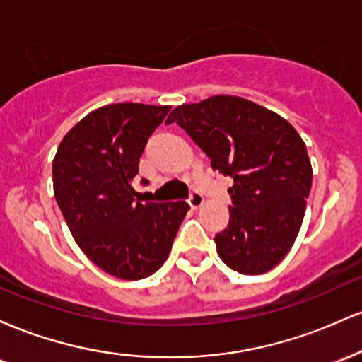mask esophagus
Listing matches in <instances>:
<instances>
[{"label": "esophagus", "mask_w": 362, "mask_h": 362, "mask_svg": "<svg viewBox=\"0 0 362 362\" xmlns=\"http://www.w3.org/2000/svg\"><path fill=\"white\" fill-rule=\"evenodd\" d=\"M189 204L192 209H199V207L204 204V197H202L199 192H192L189 197Z\"/></svg>", "instance_id": "obj_1"}]
</instances>
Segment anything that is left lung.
Here are the masks:
<instances>
[{
    "label": "left lung",
    "instance_id": "left-lung-1",
    "mask_svg": "<svg viewBox=\"0 0 362 362\" xmlns=\"http://www.w3.org/2000/svg\"><path fill=\"white\" fill-rule=\"evenodd\" d=\"M177 122L233 178L230 224L214 236L224 264L259 276L288 255L305 218L313 170L305 141L276 112L233 95H214L173 109Z\"/></svg>",
    "mask_w": 362,
    "mask_h": 362
}]
</instances>
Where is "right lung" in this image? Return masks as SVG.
<instances>
[{
    "instance_id": "add662e5",
    "label": "right lung",
    "mask_w": 362,
    "mask_h": 362,
    "mask_svg": "<svg viewBox=\"0 0 362 362\" xmlns=\"http://www.w3.org/2000/svg\"><path fill=\"white\" fill-rule=\"evenodd\" d=\"M172 107L112 103L90 112L61 141L54 195L74 242L97 267L124 281L155 274L190 206L136 199L132 180L148 138Z\"/></svg>"
}]
</instances>
